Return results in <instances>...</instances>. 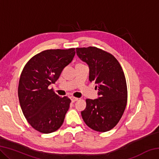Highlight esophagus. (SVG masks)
<instances>
[{"mask_svg": "<svg viewBox=\"0 0 159 159\" xmlns=\"http://www.w3.org/2000/svg\"><path fill=\"white\" fill-rule=\"evenodd\" d=\"M70 99H71V102H76V101H77V100H78V99H79V98H75V97H71V98H70Z\"/></svg>", "mask_w": 159, "mask_h": 159, "instance_id": "esophagus-1", "label": "esophagus"}]
</instances>
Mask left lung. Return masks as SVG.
Listing matches in <instances>:
<instances>
[{"mask_svg": "<svg viewBox=\"0 0 159 159\" xmlns=\"http://www.w3.org/2000/svg\"><path fill=\"white\" fill-rule=\"evenodd\" d=\"M76 54L89 66V80L96 83L99 96L86 99L83 119L94 130L109 131L117 125L127 104L124 72L114 55L99 48H77Z\"/></svg>", "mask_w": 159, "mask_h": 159, "instance_id": "1", "label": "left lung"}]
</instances>
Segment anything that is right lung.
<instances>
[{"instance_id":"right-lung-1","label":"right lung","mask_w":159,"mask_h":159,"mask_svg":"<svg viewBox=\"0 0 159 159\" xmlns=\"http://www.w3.org/2000/svg\"><path fill=\"white\" fill-rule=\"evenodd\" d=\"M75 53V48L44 50L31 58L22 70L18 86L20 104L28 123L40 133H53L64 122L71 99L60 98L48 87L57 81Z\"/></svg>"}]
</instances>
